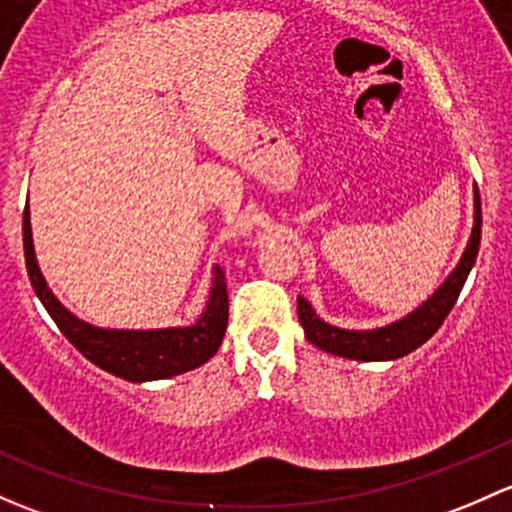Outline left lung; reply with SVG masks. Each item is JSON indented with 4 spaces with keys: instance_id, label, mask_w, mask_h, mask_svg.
I'll use <instances>...</instances> for the list:
<instances>
[{
    "instance_id": "1",
    "label": "left lung",
    "mask_w": 512,
    "mask_h": 512,
    "mask_svg": "<svg viewBox=\"0 0 512 512\" xmlns=\"http://www.w3.org/2000/svg\"><path fill=\"white\" fill-rule=\"evenodd\" d=\"M478 246H481V197L478 189L473 194V229L471 239H468L466 251H463L461 261L449 273L444 283L436 288L434 295L424 300L419 308L412 310L404 318L394 320V323L382 325V328L372 330H345L337 325L325 323L313 305L298 295V320L303 325L305 337L313 342L320 350L330 352V355L347 357V360H360V362H389L399 360V357L409 355L416 347L424 345L441 323L451 308L456 305L458 293H461L463 283H466L468 273H471L473 263H476Z\"/></svg>"
}]
</instances>
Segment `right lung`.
Here are the masks:
<instances>
[{"instance_id":"add662e5","label":"right lung","mask_w":512,"mask_h":512,"mask_svg":"<svg viewBox=\"0 0 512 512\" xmlns=\"http://www.w3.org/2000/svg\"><path fill=\"white\" fill-rule=\"evenodd\" d=\"M24 258L34 293L39 295V300L49 310L61 333L86 360H91L100 370L115 374V377L128 379V382L177 377V374L197 370L199 365L212 360L217 355L221 340H224L226 323H229V295H226L224 276H221L219 268L212 281L207 305L192 325L123 330L98 328V325L76 318L51 293L49 283L41 276L39 261H36L29 207L24 209Z\"/></svg>"}]
</instances>
